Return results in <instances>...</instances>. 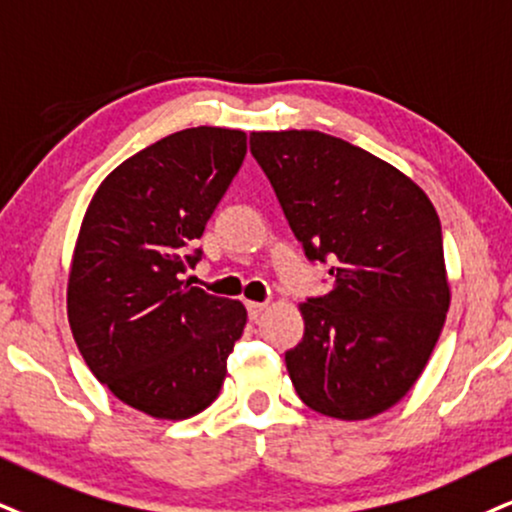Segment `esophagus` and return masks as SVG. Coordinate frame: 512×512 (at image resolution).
<instances>
[{
	"label": "esophagus",
	"mask_w": 512,
	"mask_h": 512,
	"mask_svg": "<svg viewBox=\"0 0 512 512\" xmlns=\"http://www.w3.org/2000/svg\"><path fill=\"white\" fill-rule=\"evenodd\" d=\"M246 311H249L251 320L261 318V313L266 311V304H258V301H246Z\"/></svg>",
	"instance_id": "34e87169"
}]
</instances>
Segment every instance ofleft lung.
Returning a JSON list of instances; mask_svg holds the SVG:
<instances>
[{
  "label": "left lung",
  "instance_id": "8db88e82",
  "mask_svg": "<svg viewBox=\"0 0 512 512\" xmlns=\"http://www.w3.org/2000/svg\"><path fill=\"white\" fill-rule=\"evenodd\" d=\"M249 142L306 256L334 261L332 292L299 304L304 339L285 356L296 394L330 418H375L418 382L451 306L437 208L399 168L325 132Z\"/></svg>",
  "mask_w": 512,
  "mask_h": 512
}]
</instances>
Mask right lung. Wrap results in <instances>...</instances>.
I'll use <instances>...</instances> for the list:
<instances>
[{"label":"right lung","mask_w":512,"mask_h":512,"mask_svg":"<svg viewBox=\"0 0 512 512\" xmlns=\"http://www.w3.org/2000/svg\"><path fill=\"white\" fill-rule=\"evenodd\" d=\"M246 154V132L187 128L106 175L68 270L66 311L80 356L125 406L187 420L218 399L242 337V301L180 280ZM199 254V251H197Z\"/></svg>","instance_id":"right-lung-1"}]
</instances>
